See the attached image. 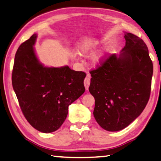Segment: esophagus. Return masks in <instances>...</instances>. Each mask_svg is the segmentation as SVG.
<instances>
[{
	"label": "esophagus",
	"instance_id": "1",
	"mask_svg": "<svg viewBox=\"0 0 161 161\" xmlns=\"http://www.w3.org/2000/svg\"><path fill=\"white\" fill-rule=\"evenodd\" d=\"M84 83L85 88H86V90H88V87H89L90 84H91V75L89 74H88L86 75V78L84 79Z\"/></svg>",
	"mask_w": 161,
	"mask_h": 161
}]
</instances>
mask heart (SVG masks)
<instances>
[{
    "mask_svg": "<svg viewBox=\"0 0 161 161\" xmlns=\"http://www.w3.org/2000/svg\"><path fill=\"white\" fill-rule=\"evenodd\" d=\"M95 48V45L87 46L86 47H84V48L81 50V53L85 54H87L88 53L93 52ZM104 54H98V55H97L96 57H95V62L96 64H99V63L102 62V61L104 60Z\"/></svg>",
    "mask_w": 161,
    "mask_h": 161,
    "instance_id": "obj_1",
    "label": "heart"
}]
</instances>
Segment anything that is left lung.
I'll use <instances>...</instances> for the list:
<instances>
[{
  "mask_svg": "<svg viewBox=\"0 0 161 161\" xmlns=\"http://www.w3.org/2000/svg\"><path fill=\"white\" fill-rule=\"evenodd\" d=\"M118 57L104 56L90 71L89 91L95 98L94 117L102 128L117 131L141 115L151 93L153 64L144 41L126 33Z\"/></svg>",
  "mask_w": 161,
  "mask_h": 161,
  "instance_id": "left-lung-1",
  "label": "left lung"
}]
</instances>
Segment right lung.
<instances>
[{
  "label": "right lung",
  "instance_id": "add662e5",
  "mask_svg": "<svg viewBox=\"0 0 161 161\" xmlns=\"http://www.w3.org/2000/svg\"><path fill=\"white\" fill-rule=\"evenodd\" d=\"M36 39L34 34L17 50L12 86L28 122L41 132L51 133L62 125L68 107L84 93L86 74L68 66L44 67L34 50Z\"/></svg>",
  "mask_w": 161,
  "mask_h": 161
}]
</instances>
